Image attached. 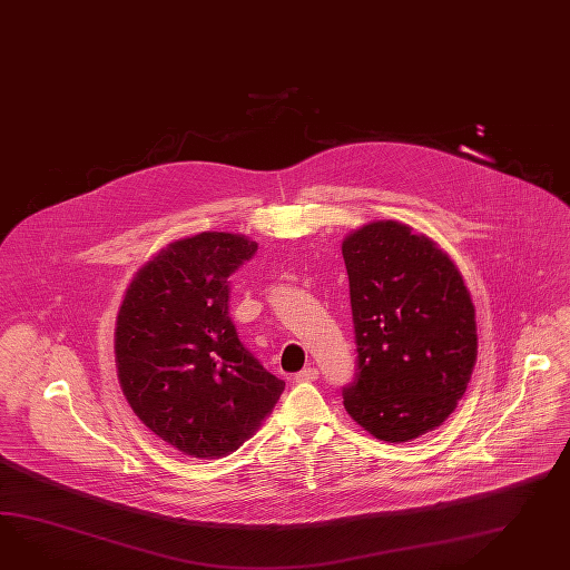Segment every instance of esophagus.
<instances>
[{
	"mask_svg": "<svg viewBox=\"0 0 570 570\" xmlns=\"http://www.w3.org/2000/svg\"><path fill=\"white\" fill-rule=\"evenodd\" d=\"M318 379V370L316 367H304L302 372H297L293 380L295 382H312V380Z\"/></svg>",
	"mask_w": 570,
	"mask_h": 570,
	"instance_id": "1",
	"label": "esophagus"
}]
</instances>
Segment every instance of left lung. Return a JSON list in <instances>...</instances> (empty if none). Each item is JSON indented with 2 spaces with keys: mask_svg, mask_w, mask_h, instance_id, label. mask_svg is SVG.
I'll list each match as a JSON object with an SVG mask.
<instances>
[{
  "mask_svg": "<svg viewBox=\"0 0 570 570\" xmlns=\"http://www.w3.org/2000/svg\"><path fill=\"white\" fill-rule=\"evenodd\" d=\"M357 372L343 405L372 436L407 442L453 413L478 357L475 307L449 254L399 220L343 239Z\"/></svg>",
  "mask_w": 570,
  "mask_h": 570,
  "instance_id": "obj_1",
  "label": "left lung"
}]
</instances>
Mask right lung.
I'll return each instance as SVG.
<instances>
[{
    "instance_id": "1",
    "label": "right lung",
    "mask_w": 570,
    "mask_h": 570,
    "mask_svg": "<svg viewBox=\"0 0 570 570\" xmlns=\"http://www.w3.org/2000/svg\"><path fill=\"white\" fill-rule=\"evenodd\" d=\"M256 249L225 232L171 242L131 278L117 314L121 391L150 432L188 456L237 451L285 389L229 316V277Z\"/></svg>"
}]
</instances>
